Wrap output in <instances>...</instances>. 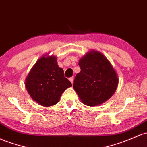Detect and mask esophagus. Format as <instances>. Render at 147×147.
Returning a JSON list of instances; mask_svg holds the SVG:
<instances>
[{
  "instance_id": "34e87169",
  "label": "esophagus",
  "mask_w": 147,
  "mask_h": 147,
  "mask_svg": "<svg viewBox=\"0 0 147 147\" xmlns=\"http://www.w3.org/2000/svg\"><path fill=\"white\" fill-rule=\"evenodd\" d=\"M69 80H70V81L71 82V83H72V84H73V82H74V77H70V78H69Z\"/></svg>"
}]
</instances>
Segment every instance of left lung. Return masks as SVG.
I'll list each match as a JSON object with an SVG mask.
<instances>
[{"mask_svg":"<svg viewBox=\"0 0 147 147\" xmlns=\"http://www.w3.org/2000/svg\"><path fill=\"white\" fill-rule=\"evenodd\" d=\"M81 71L77 74L73 88L87 106H97L109 100L119 84L118 75L100 51H88L79 61Z\"/></svg>","mask_w":147,"mask_h":147,"instance_id":"left-lung-1","label":"left lung"}]
</instances>
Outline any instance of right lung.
I'll use <instances>...</instances> for the list:
<instances>
[{
    "label": "right lung",
    "mask_w": 147,
    "mask_h": 147,
    "mask_svg": "<svg viewBox=\"0 0 147 147\" xmlns=\"http://www.w3.org/2000/svg\"><path fill=\"white\" fill-rule=\"evenodd\" d=\"M25 86L33 100L42 106L49 107L59 102L62 93L72 86V84L64 77L56 56L45 54L29 72Z\"/></svg>",
    "instance_id": "obj_1"
}]
</instances>
